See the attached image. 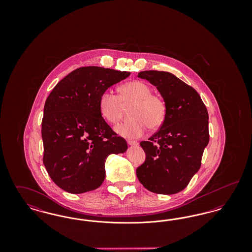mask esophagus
I'll use <instances>...</instances> for the list:
<instances>
[{
  "label": "esophagus",
  "instance_id": "34e87169",
  "mask_svg": "<svg viewBox=\"0 0 252 252\" xmlns=\"http://www.w3.org/2000/svg\"><path fill=\"white\" fill-rule=\"evenodd\" d=\"M127 144L130 146H137L138 145L137 142H133V141H127Z\"/></svg>",
  "mask_w": 252,
  "mask_h": 252
}]
</instances>
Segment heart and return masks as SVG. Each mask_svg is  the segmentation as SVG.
Segmentation results:
<instances>
[{"instance_id": "1", "label": "heart", "mask_w": 252, "mask_h": 252, "mask_svg": "<svg viewBox=\"0 0 252 252\" xmlns=\"http://www.w3.org/2000/svg\"><path fill=\"white\" fill-rule=\"evenodd\" d=\"M150 86L140 80H134L119 88V96L110 91L104 92L99 100L101 115L109 123H117L123 116L124 107L133 104L130 120L125 121L114 127L115 132L124 138L139 139L148 127H159L166 116L164 101L152 94Z\"/></svg>"}]
</instances>
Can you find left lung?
Masks as SVG:
<instances>
[{"mask_svg": "<svg viewBox=\"0 0 252 252\" xmlns=\"http://www.w3.org/2000/svg\"><path fill=\"white\" fill-rule=\"evenodd\" d=\"M138 77L156 87L166 116L159 130L140 143L146 158L137 168V178L150 192H180L198 172L209 144L207 108L197 92L171 72L144 71Z\"/></svg>", "mask_w": 252, "mask_h": 252, "instance_id": "1", "label": "left lung"}]
</instances>
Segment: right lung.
<instances>
[{
	"instance_id": "add662e5",
	"label": "right lung",
	"mask_w": 252,
	"mask_h": 252,
	"mask_svg": "<svg viewBox=\"0 0 252 252\" xmlns=\"http://www.w3.org/2000/svg\"><path fill=\"white\" fill-rule=\"evenodd\" d=\"M129 74L82 67L60 80L49 94L41 124L43 163L62 190L83 193L99 188L106 177L108 155L127 150L126 140L102 117L99 100L109 87Z\"/></svg>"
}]
</instances>
